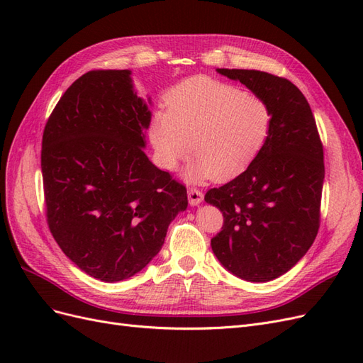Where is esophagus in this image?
Wrapping results in <instances>:
<instances>
[{
    "instance_id": "1",
    "label": "esophagus",
    "mask_w": 363,
    "mask_h": 363,
    "mask_svg": "<svg viewBox=\"0 0 363 363\" xmlns=\"http://www.w3.org/2000/svg\"><path fill=\"white\" fill-rule=\"evenodd\" d=\"M188 199H189V204H191V206H199V204L203 201L204 195H203V192H201L200 189L191 188V189L188 191Z\"/></svg>"
}]
</instances>
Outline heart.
Segmentation results:
<instances>
[{"label": "heart", "instance_id": "obj_1", "mask_svg": "<svg viewBox=\"0 0 363 363\" xmlns=\"http://www.w3.org/2000/svg\"><path fill=\"white\" fill-rule=\"evenodd\" d=\"M167 107L152 115L151 144L168 171L192 151L195 156L184 171L191 183L230 180L244 172L265 147L274 123L263 98L204 77L175 86Z\"/></svg>", "mask_w": 363, "mask_h": 363}]
</instances>
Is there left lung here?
<instances>
[{"label":"left lung","instance_id":"8db88e82","mask_svg":"<svg viewBox=\"0 0 363 363\" xmlns=\"http://www.w3.org/2000/svg\"><path fill=\"white\" fill-rule=\"evenodd\" d=\"M268 101L269 139L250 167L204 200L223 212L212 250L223 267L247 281L288 272L313 244L320 228L324 151L311 106L283 77L255 69H218Z\"/></svg>","mask_w":363,"mask_h":363}]
</instances>
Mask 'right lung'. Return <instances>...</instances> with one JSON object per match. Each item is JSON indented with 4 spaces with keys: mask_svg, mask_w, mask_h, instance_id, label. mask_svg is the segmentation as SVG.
<instances>
[{
    "mask_svg": "<svg viewBox=\"0 0 363 363\" xmlns=\"http://www.w3.org/2000/svg\"><path fill=\"white\" fill-rule=\"evenodd\" d=\"M130 74H83L62 95L42 136L50 232L77 267L107 283L144 269L188 207L184 186L144 152L151 112Z\"/></svg>",
    "mask_w": 363,
    "mask_h": 363,
    "instance_id": "right-lung-1",
    "label": "right lung"
}]
</instances>
